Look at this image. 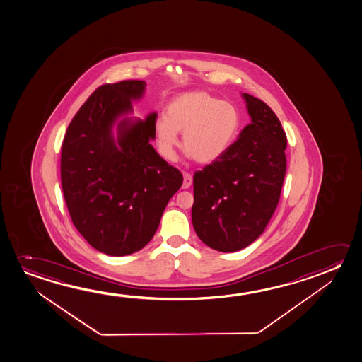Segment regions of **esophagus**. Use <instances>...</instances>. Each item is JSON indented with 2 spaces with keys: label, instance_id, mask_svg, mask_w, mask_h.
Listing matches in <instances>:
<instances>
[{
  "label": "esophagus",
  "instance_id": "1",
  "mask_svg": "<svg viewBox=\"0 0 362 362\" xmlns=\"http://www.w3.org/2000/svg\"><path fill=\"white\" fill-rule=\"evenodd\" d=\"M191 184H192V176H191L189 173H184V184H182V189H189Z\"/></svg>",
  "mask_w": 362,
  "mask_h": 362
}]
</instances>
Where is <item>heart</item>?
Masks as SVG:
<instances>
[{"label": "heart", "instance_id": "heart-1", "mask_svg": "<svg viewBox=\"0 0 362 362\" xmlns=\"http://www.w3.org/2000/svg\"><path fill=\"white\" fill-rule=\"evenodd\" d=\"M239 115L234 105L218 100L206 92H189L167 105L165 119L156 122V142L161 155L175 161L182 133V144L189 157L206 165L224 155L235 137Z\"/></svg>", "mask_w": 362, "mask_h": 362}]
</instances>
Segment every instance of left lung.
Here are the masks:
<instances>
[{
	"instance_id": "left-lung-1",
	"label": "left lung",
	"mask_w": 362,
	"mask_h": 362,
	"mask_svg": "<svg viewBox=\"0 0 362 362\" xmlns=\"http://www.w3.org/2000/svg\"><path fill=\"white\" fill-rule=\"evenodd\" d=\"M241 97L252 123L224 155L194 175V229L223 252L241 250L263 234L287 168V137L276 113L258 98Z\"/></svg>"
}]
</instances>
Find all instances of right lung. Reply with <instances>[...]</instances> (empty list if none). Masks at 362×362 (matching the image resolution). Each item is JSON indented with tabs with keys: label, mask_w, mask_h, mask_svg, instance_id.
Instances as JSON below:
<instances>
[{
	"label": "right lung",
	"mask_w": 362,
	"mask_h": 362,
	"mask_svg": "<svg viewBox=\"0 0 362 362\" xmlns=\"http://www.w3.org/2000/svg\"><path fill=\"white\" fill-rule=\"evenodd\" d=\"M144 89V81L99 86L70 122L62 147V186L71 221L94 249L113 257L148 244L184 181L151 144L157 113L144 121L127 117Z\"/></svg>",
	"instance_id": "obj_1"
}]
</instances>
